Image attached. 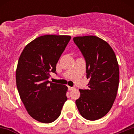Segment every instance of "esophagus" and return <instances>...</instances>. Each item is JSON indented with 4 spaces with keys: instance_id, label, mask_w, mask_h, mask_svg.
<instances>
[{
    "instance_id": "obj_1",
    "label": "esophagus",
    "mask_w": 134,
    "mask_h": 134,
    "mask_svg": "<svg viewBox=\"0 0 134 134\" xmlns=\"http://www.w3.org/2000/svg\"><path fill=\"white\" fill-rule=\"evenodd\" d=\"M74 88V86H68V89L70 90V91H72V90H73Z\"/></svg>"
}]
</instances>
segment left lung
<instances>
[{"label": "left lung", "instance_id": "left-lung-1", "mask_svg": "<svg viewBox=\"0 0 134 134\" xmlns=\"http://www.w3.org/2000/svg\"><path fill=\"white\" fill-rule=\"evenodd\" d=\"M73 41L85 58L90 79L88 89H79L76 105L84 118L97 120L108 113L116 98L119 79L117 58L111 46L98 37H76Z\"/></svg>", "mask_w": 134, "mask_h": 134}]
</instances>
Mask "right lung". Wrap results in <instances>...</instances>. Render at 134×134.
I'll return each mask as SVG.
<instances>
[{"instance_id":"add662e5","label":"right lung","mask_w":134,"mask_h":134,"mask_svg":"<svg viewBox=\"0 0 134 134\" xmlns=\"http://www.w3.org/2000/svg\"><path fill=\"white\" fill-rule=\"evenodd\" d=\"M70 39L68 35L40 36L25 46L19 59V94L28 113L40 122L54 121L68 99V87L48 79L50 72L56 74V64Z\"/></svg>"}]
</instances>
